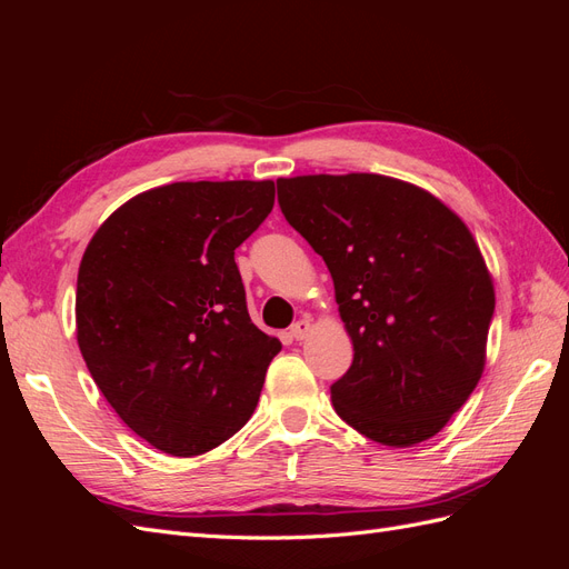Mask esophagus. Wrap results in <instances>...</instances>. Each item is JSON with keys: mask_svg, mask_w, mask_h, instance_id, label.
Segmentation results:
<instances>
[{"mask_svg": "<svg viewBox=\"0 0 569 569\" xmlns=\"http://www.w3.org/2000/svg\"><path fill=\"white\" fill-rule=\"evenodd\" d=\"M308 330H311V320L299 318L295 325L289 327V337H291V339H297V341H301V339L308 335Z\"/></svg>", "mask_w": 569, "mask_h": 569, "instance_id": "esophagus-1", "label": "esophagus"}]
</instances>
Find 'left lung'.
Wrapping results in <instances>:
<instances>
[{
    "label": "left lung",
    "mask_w": 569,
    "mask_h": 569,
    "mask_svg": "<svg viewBox=\"0 0 569 569\" xmlns=\"http://www.w3.org/2000/svg\"><path fill=\"white\" fill-rule=\"evenodd\" d=\"M282 216L332 274L353 363L337 416L406 449L441 432L485 370L493 284L465 222L425 189L375 173L278 180Z\"/></svg>",
    "instance_id": "left-lung-1"
}]
</instances>
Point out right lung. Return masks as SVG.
<instances>
[{
  "instance_id": "obj_1",
  "label": "right lung",
  "mask_w": 569,
  "mask_h": 569,
  "mask_svg": "<svg viewBox=\"0 0 569 569\" xmlns=\"http://www.w3.org/2000/svg\"><path fill=\"white\" fill-rule=\"evenodd\" d=\"M272 203V180L163 184L120 206L84 249L80 353L153 449L199 456L251 418L282 343L251 322L234 249Z\"/></svg>"
}]
</instances>
